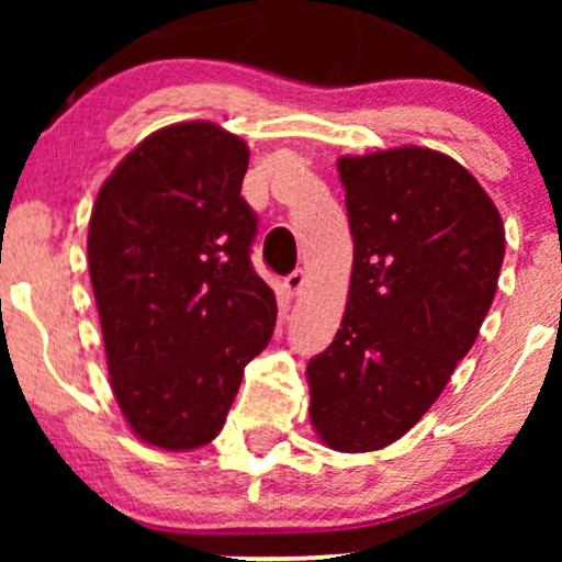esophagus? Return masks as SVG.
I'll list each match as a JSON object with an SVG mask.
<instances>
[{
  "instance_id": "1",
  "label": "esophagus",
  "mask_w": 562,
  "mask_h": 562,
  "mask_svg": "<svg viewBox=\"0 0 562 562\" xmlns=\"http://www.w3.org/2000/svg\"><path fill=\"white\" fill-rule=\"evenodd\" d=\"M304 283H306L304 271H294V273H289L286 279H283V291H286L289 296H299V294H302Z\"/></svg>"
}]
</instances>
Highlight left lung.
<instances>
[{
    "label": "left lung",
    "instance_id": "left-lung-1",
    "mask_svg": "<svg viewBox=\"0 0 562 562\" xmlns=\"http://www.w3.org/2000/svg\"><path fill=\"white\" fill-rule=\"evenodd\" d=\"M352 233L348 306L306 366L333 450L371 452L417 425L473 348L504 263V225L458 160L417 148L337 160Z\"/></svg>",
    "mask_w": 562,
    "mask_h": 562
}]
</instances>
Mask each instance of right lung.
<instances>
[{"label": "right lung", "instance_id": "1", "mask_svg": "<svg viewBox=\"0 0 562 562\" xmlns=\"http://www.w3.org/2000/svg\"><path fill=\"white\" fill-rule=\"evenodd\" d=\"M248 158L237 135L179 122L127 153L91 210L110 383L127 425L156 448L212 442L273 335L276 296L250 263L258 217L240 196Z\"/></svg>", "mask_w": 562, "mask_h": 562}]
</instances>
